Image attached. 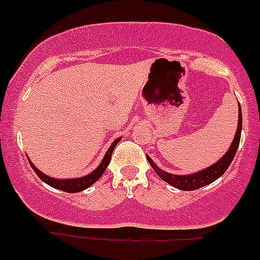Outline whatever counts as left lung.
Returning a JSON list of instances; mask_svg holds the SVG:
<instances>
[{
    "instance_id": "left-lung-1",
    "label": "left lung",
    "mask_w": 260,
    "mask_h": 260,
    "mask_svg": "<svg viewBox=\"0 0 260 260\" xmlns=\"http://www.w3.org/2000/svg\"><path fill=\"white\" fill-rule=\"evenodd\" d=\"M241 128H243V115H241V108L240 104H239L238 129H236L235 137H234L233 143H231L228 152L222 156V158H220V160H218L217 162L213 164V165L208 166L207 169H203V170L201 171H197V173L189 174V175H174V174L166 173V171L161 170V169L151 160V157H148V155H146V157H147V161L150 162V165L152 166L153 170L157 173V175L160 176L164 181H166V183L170 184V185L175 186V188L181 189V190H194V189L202 188V186L207 185V184L213 183V181L217 180L220 176H222L223 173L228 170L230 164L233 162L236 151H238L239 143H240Z\"/></svg>"
}]
</instances>
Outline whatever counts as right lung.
I'll use <instances>...</instances> for the list:
<instances>
[{"label": "right lung", "mask_w": 260, "mask_h": 260, "mask_svg": "<svg viewBox=\"0 0 260 260\" xmlns=\"http://www.w3.org/2000/svg\"><path fill=\"white\" fill-rule=\"evenodd\" d=\"M119 141H120V137L117 138V140L112 143V146H110L109 150L107 151V153H105L104 158H103V161L100 162V165L98 166L92 173L87 174L86 176H81V178H75V179L50 178V176L43 174L39 169L35 168V165L34 164H31V161H29V162H30V166L32 168V170L37 173V175L39 176L44 183H47L48 185L53 186V188L55 189H59V190L67 191V193H79V191L89 188V186H91L95 181L99 180L100 176H102L103 174H104V171L107 170L108 165H109L110 162V158H112L113 150H114V147L117 146V143L119 142Z\"/></svg>", "instance_id": "add662e5"}]
</instances>
